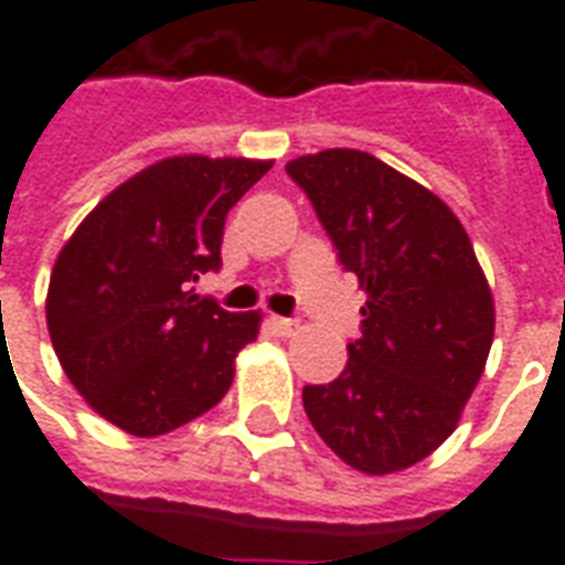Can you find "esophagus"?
I'll use <instances>...</instances> for the list:
<instances>
[{
    "mask_svg": "<svg viewBox=\"0 0 565 565\" xmlns=\"http://www.w3.org/2000/svg\"><path fill=\"white\" fill-rule=\"evenodd\" d=\"M269 323H271V330L278 332L281 339H287V335H294V332L299 330V320L294 318H271Z\"/></svg>",
    "mask_w": 565,
    "mask_h": 565,
    "instance_id": "esophagus-1",
    "label": "esophagus"
}]
</instances>
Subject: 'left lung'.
Wrapping results in <instances>:
<instances>
[{"mask_svg": "<svg viewBox=\"0 0 565 565\" xmlns=\"http://www.w3.org/2000/svg\"><path fill=\"white\" fill-rule=\"evenodd\" d=\"M339 263L366 290L360 339L302 405L318 436L366 475L415 466L454 433L493 344V296L454 211L366 150L287 162Z\"/></svg>", "mask_w": 565, "mask_h": 565, "instance_id": "8db88e82", "label": "left lung"}]
</instances>
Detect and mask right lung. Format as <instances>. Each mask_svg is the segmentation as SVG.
<instances>
[{"label":"right lung","mask_w":565,"mask_h":565,"mask_svg":"<svg viewBox=\"0 0 565 565\" xmlns=\"http://www.w3.org/2000/svg\"><path fill=\"white\" fill-rule=\"evenodd\" d=\"M271 162L169 157L84 217L47 287L60 366L96 415L129 436H162L221 403L259 315L199 296L221 269L226 214Z\"/></svg>","instance_id":"obj_1"}]
</instances>
